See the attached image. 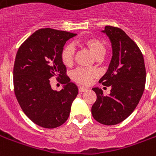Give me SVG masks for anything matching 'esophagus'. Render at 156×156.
I'll return each instance as SVG.
<instances>
[{"mask_svg":"<svg viewBox=\"0 0 156 156\" xmlns=\"http://www.w3.org/2000/svg\"><path fill=\"white\" fill-rule=\"evenodd\" d=\"M86 90H88V88H85V87H83V86H79V87H78V91L80 92V93L85 92Z\"/></svg>","mask_w":156,"mask_h":156,"instance_id":"34e87169","label":"esophagus"}]
</instances>
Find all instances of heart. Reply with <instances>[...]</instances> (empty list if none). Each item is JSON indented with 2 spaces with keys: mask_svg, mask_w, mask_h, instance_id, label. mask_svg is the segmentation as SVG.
Segmentation results:
<instances>
[{
  "mask_svg": "<svg viewBox=\"0 0 156 156\" xmlns=\"http://www.w3.org/2000/svg\"><path fill=\"white\" fill-rule=\"evenodd\" d=\"M82 44L87 47L95 58L103 57L105 54L106 48L104 42L95 37H89L82 41ZM74 48L72 44H68L62 48L61 51V59L66 66H70L73 62ZM96 75L95 72L91 69L78 68L72 73V78L78 83L88 84Z\"/></svg>",
  "mask_w": 156,
  "mask_h": 156,
  "instance_id": "obj_1",
  "label": "heart"
}]
</instances>
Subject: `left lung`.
<instances>
[{
    "label": "left lung",
    "mask_w": 156,
    "mask_h": 156,
    "mask_svg": "<svg viewBox=\"0 0 156 156\" xmlns=\"http://www.w3.org/2000/svg\"><path fill=\"white\" fill-rule=\"evenodd\" d=\"M112 46V58L99 83L111 87L105 96L101 88H93L97 99L92 106V115L100 124L115 125L127 119L140 100L145 85V66L140 48L125 32L106 26L101 31Z\"/></svg>",
    "instance_id": "left-lung-1"
}]
</instances>
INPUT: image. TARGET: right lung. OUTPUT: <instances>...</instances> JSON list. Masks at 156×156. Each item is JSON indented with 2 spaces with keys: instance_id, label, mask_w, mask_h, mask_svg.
I'll return each instance as SVG.
<instances>
[{
  "instance_id": "add662e5",
  "label": "right lung",
  "mask_w": 156,
  "mask_h": 156,
  "mask_svg": "<svg viewBox=\"0 0 156 156\" xmlns=\"http://www.w3.org/2000/svg\"><path fill=\"white\" fill-rule=\"evenodd\" d=\"M77 34L51 28L39 29L19 48L13 69L16 99L25 115L39 126L53 129L68 119L77 85L66 75L61 51L68 39ZM61 76L65 84L57 92L49 79Z\"/></svg>"
}]
</instances>
